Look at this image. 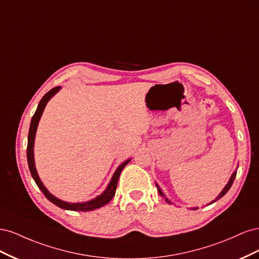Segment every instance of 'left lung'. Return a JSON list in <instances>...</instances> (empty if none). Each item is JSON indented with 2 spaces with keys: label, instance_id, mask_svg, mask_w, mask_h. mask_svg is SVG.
I'll use <instances>...</instances> for the list:
<instances>
[{
  "label": "left lung",
  "instance_id": "obj_1",
  "mask_svg": "<svg viewBox=\"0 0 259 259\" xmlns=\"http://www.w3.org/2000/svg\"><path fill=\"white\" fill-rule=\"evenodd\" d=\"M236 176H237V170H234V171H233V174L231 175V177H230V179H229L228 184H227V185L225 186V188H224V189H223V191H222L221 193H219L218 197H217V198H216L214 201H211V202L209 203V204H211V203H214V202L218 201L219 199H222V198L224 197V195H225L227 192H228V190L230 189L231 186H232V184H233V180H234V178H236ZM155 186H156V188H158V191H159V193L162 195L163 198H165V195H164V193H163V192H162V190L160 189V187L158 186V184H155ZM165 201H166L167 203H170V201H169V200H167V198H165ZM197 208H198V207H193L192 209H197Z\"/></svg>",
  "mask_w": 259,
  "mask_h": 259
}]
</instances>
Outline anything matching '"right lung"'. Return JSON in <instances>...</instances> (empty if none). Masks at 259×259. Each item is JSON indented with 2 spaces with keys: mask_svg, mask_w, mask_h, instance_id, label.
Masks as SVG:
<instances>
[{
  "mask_svg": "<svg viewBox=\"0 0 259 259\" xmlns=\"http://www.w3.org/2000/svg\"><path fill=\"white\" fill-rule=\"evenodd\" d=\"M59 90H60V86H57V88H54L50 92L45 94L43 98L41 99L40 103H38L36 111H35L34 115L32 116V120H31L30 128H29V135H28V146H27V159H28V165H29L30 173H31V175H32V178L34 179V182L37 185V187L40 188V190L44 193L46 199L50 200L52 203H54V204L57 205L58 207L64 208V209H69V210H80V211H89V210L96 209V208H99L101 206L108 204V203L112 200V198L114 197V194H115L117 180H119V178H120L121 171L123 170L125 165H126V164L131 161V159L123 162L121 165L116 168V170L114 171V174H113V176L110 180V183H109L108 187L106 188V190L100 195H98V197H96L95 199H93L91 201L83 202V203H69V202H65L62 200H59L58 198L54 197L52 193H50V191L46 189L45 186L41 182L40 177H38V175H37L35 164H34L33 146H34V138H35L37 124H38V121H40V119H41L42 113L44 111V108H45L46 104L49 103V100Z\"/></svg>",
  "mask_w": 259,
  "mask_h": 259,
  "instance_id": "obj_1",
  "label": "right lung"
}]
</instances>
